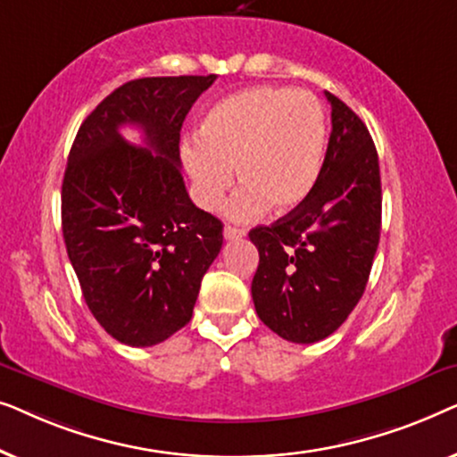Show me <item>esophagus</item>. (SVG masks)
Listing matches in <instances>:
<instances>
[{"label": "esophagus", "instance_id": "1", "mask_svg": "<svg viewBox=\"0 0 457 457\" xmlns=\"http://www.w3.org/2000/svg\"><path fill=\"white\" fill-rule=\"evenodd\" d=\"M224 239L233 241V239H241V237H245V228H239V227H230V224H227L224 227Z\"/></svg>", "mask_w": 457, "mask_h": 457}]
</instances>
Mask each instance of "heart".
Here are the masks:
<instances>
[{
	"label": "heart",
	"mask_w": 457,
	"mask_h": 457,
	"mask_svg": "<svg viewBox=\"0 0 457 457\" xmlns=\"http://www.w3.org/2000/svg\"><path fill=\"white\" fill-rule=\"evenodd\" d=\"M327 147V120L316 97L283 87H249L222 97L205 112L197 139L185 141L183 162L193 195L214 210L227 204L233 220H252L268 205L297 208L314 189Z\"/></svg>",
	"instance_id": "1"
}]
</instances>
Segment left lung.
<instances>
[{
  "mask_svg": "<svg viewBox=\"0 0 457 457\" xmlns=\"http://www.w3.org/2000/svg\"><path fill=\"white\" fill-rule=\"evenodd\" d=\"M314 189L270 227L249 230L260 253L252 297L260 320L291 343L333 335L364 295L380 239V168L366 124L339 97Z\"/></svg>",
  "mask_w": 457,
  "mask_h": 457,
  "instance_id": "left-lung-1",
  "label": "left lung"
}]
</instances>
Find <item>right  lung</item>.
I'll list each match as a JSON object with an SVG mask.
<instances>
[{
	"mask_svg": "<svg viewBox=\"0 0 457 457\" xmlns=\"http://www.w3.org/2000/svg\"><path fill=\"white\" fill-rule=\"evenodd\" d=\"M208 77H149L112 91L80 124L62 183V233L91 314L116 341L152 347L191 320L222 222L189 199L180 127ZM142 129L145 148L120 127Z\"/></svg>",
	"mask_w": 457,
	"mask_h": 457,
	"instance_id": "obj_1",
	"label": "right lung"
}]
</instances>
